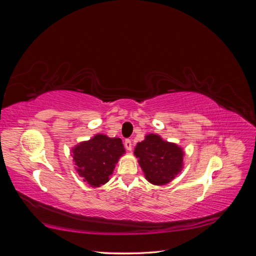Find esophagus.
Listing matches in <instances>:
<instances>
[{"label": "esophagus", "instance_id": "34e87169", "mask_svg": "<svg viewBox=\"0 0 256 256\" xmlns=\"http://www.w3.org/2000/svg\"><path fill=\"white\" fill-rule=\"evenodd\" d=\"M124 144H125V147H126L127 150H132V142H131L130 138H126L125 143H124Z\"/></svg>", "mask_w": 256, "mask_h": 256}]
</instances>
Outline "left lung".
Returning <instances> with one entry per match:
<instances>
[{
    "label": "left lung",
    "instance_id": "1",
    "mask_svg": "<svg viewBox=\"0 0 256 256\" xmlns=\"http://www.w3.org/2000/svg\"><path fill=\"white\" fill-rule=\"evenodd\" d=\"M134 154L145 178L152 184H168L182 168V150L174 143L162 140L158 134H147L144 141L136 144Z\"/></svg>",
    "mask_w": 256,
    "mask_h": 256
}]
</instances>
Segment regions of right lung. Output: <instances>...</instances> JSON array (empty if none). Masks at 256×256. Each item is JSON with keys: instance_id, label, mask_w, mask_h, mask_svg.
<instances>
[{"instance_id": "1", "label": "right lung", "mask_w": 256, "mask_h": 256, "mask_svg": "<svg viewBox=\"0 0 256 256\" xmlns=\"http://www.w3.org/2000/svg\"><path fill=\"white\" fill-rule=\"evenodd\" d=\"M124 154L125 148L120 138L104 134H96L72 148L76 172L92 188L109 182L115 164Z\"/></svg>"}]
</instances>
